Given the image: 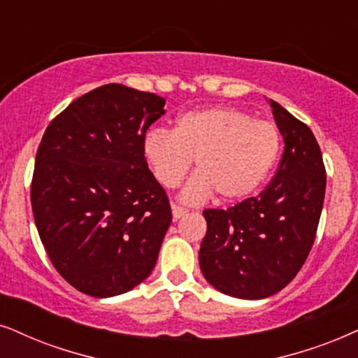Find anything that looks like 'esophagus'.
Listing matches in <instances>:
<instances>
[{
    "label": "esophagus",
    "mask_w": 358,
    "mask_h": 358,
    "mask_svg": "<svg viewBox=\"0 0 358 358\" xmlns=\"http://www.w3.org/2000/svg\"><path fill=\"white\" fill-rule=\"evenodd\" d=\"M185 213H187V210H185L183 206H178V205H171V215H173V220H178V218H182V216L185 215Z\"/></svg>",
    "instance_id": "34e87169"
}]
</instances>
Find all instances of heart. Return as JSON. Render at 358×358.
Listing matches in <instances>:
<instances>
[{
  "label": "heart",
  "instance_id": "heart-1",
  "mask_svg": "<svg viewBox=\"0 0 358 358\" xmlns=\"http://www.w3.org/2000/svg\"><path fill=\"white\" fill-rule=\"evenodd\" d=\"M279 147L278 127L233 107L185 112L173 130L153 129L143 138V155L162 187H178L194 160L196 175L182 194L188 203L213 193L220 201L250 196L264 183Z\"/></svg>",
  "mask_w": 358,
  "mask_h": 358
}]
</instances>
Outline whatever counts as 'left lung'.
I'll return each instance as SVG.
<instances>
[{"label":"left lung","mask_w":358,"mask_h":358,"mask_svg":"<svg viewBox=\"0 0 358 358\" xmlns=\"http://www.w3.org/2000/svg\"><path fill=\"white\" fill-rule=\"evenodd\" d=\"M284 140L275 175L264 192L228 210H205L208 229L200 268L213 287L239 299H264L299 273L322 213L325 166L304 122L269 101Z\"/></svg>","instance_id":"obj_1"}]
</instances>
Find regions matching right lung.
<instances>
[{"mask_svg": "<svg viewBox=\"0 0 358 358\" xmlns=\"http://www.w3.org/2000/svg\"><path fill=\"white\" fill-rule=\"evenodd\" d=\"M164 106L157 94L106 84L71 102L41 140L36 228L57 273L87 296H119L155 268L171 208L143 138Z\"/></svg>", "mask_w": 358, "mask_h": 358, "instance_id": "obj_1", "label": "right lung"}]
</instances>
